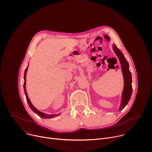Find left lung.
Here are the masks:
<instances>
[{
    "mask_svg": "<svg viewBox=\"0 0 152 152\" xmlns=\"http://www.w3.org/2000/svg\"><path fill=\"white\" fill-rule=\"evenodd\" d=\"M113 50L120 60L124 77V88L122 97V100L119 108L120 110H122L129 102L132 94V77L129 70V64L122 52L117 48L115 45H113Z\"/></svg>",
    "mask_w": 152,
    "mask_h": 152,
    "instance_id": "1",
    "label": "left lung"
}]
</instances>
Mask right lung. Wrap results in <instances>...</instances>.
<instances>
[{
  "label": "right lung",
  "mask_w": 152,
  "mask_h": 152,
  "mask_svg": "<svg viewBox=\"0 0 152 152\" xmlns=\"http://www.w3.org/2000/svg\"><path fill=\"white\" fill-rule=\"evenodd\" d=\"M28 67L26 68V71H25V74H24V91H25V94H26V99H27V101L28 102V104L29 107H30V108L31 109V110L35 113L37 114H38L39 117H41V118H44V119H50V118H55V117H56L57 115H58L59 114H55V115H49V114H45L43 113H41L40 111H39L38 110H37L35 108H34L33 104H31V103L30 102L28 97V96H27V92H26V74H27V69H28Z\"/></svg>",
  "instance_id": "1"
}]
</instances>
